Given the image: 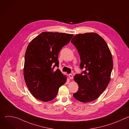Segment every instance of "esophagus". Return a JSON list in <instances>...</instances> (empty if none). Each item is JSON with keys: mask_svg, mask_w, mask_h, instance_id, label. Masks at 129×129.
I'll return each mask as SVG.
<instances>
[{"mask_svg": "<svg viewBox=\"0 0 129 129\" xmlns=\"http://www.w3.org/2000/svg\"><path fill=\"white\" fill-rule=\"evenodd\" d=\"M69 79H72L73 78V75L72 74H69Z\"/></svg>", "mask_w": 129, "mask_h": 129, "instance_id": "34e87169", "label": "esophagus"}]
</instances>
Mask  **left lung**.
Returning a JSON list of instances; mask_svg holds the SVG:
<instances>
[{
    "label": "left lung",
    "instance_id": "obj_1",
    "mask_svg": "<svg viewBox=\"0 0 129 129\" xmlns=\"http://www.w3.org/2000/svg\"><path fill=\"white\" fill-rule=\"evenodd\" d=\"M71 42L80 54V68L85 69L74 77L79 88L73 95L83 103L94 101L103 92L110 81L113 69L111 51L104 39L96 33L78 34Z\"/></svg>",
    "mask_w": 129,
    "mask_h": 129
}]
</instances>
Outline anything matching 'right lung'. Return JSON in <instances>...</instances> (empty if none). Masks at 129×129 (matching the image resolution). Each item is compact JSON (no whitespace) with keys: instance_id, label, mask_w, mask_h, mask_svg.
I'll list each match as a JSON object with an SVG mask.
<instances>
[{"instance_id":"add662e5","label":"right lung","mask_w":129,"mask_h":129,"mask_svg":"<svg viewBox=\"0 0 129 129\" xmlns=\"http://www.w3.org/2000/svg\"><path fill=\"white\" fill-rule=\"evenodd\" d=\"M73 34L42 32L27 46L24 59V80L31 94L46 102L54 99L59 88L66 82V77L59 69L58 54L69 43Z\"/></svg>"}]
</instances>
